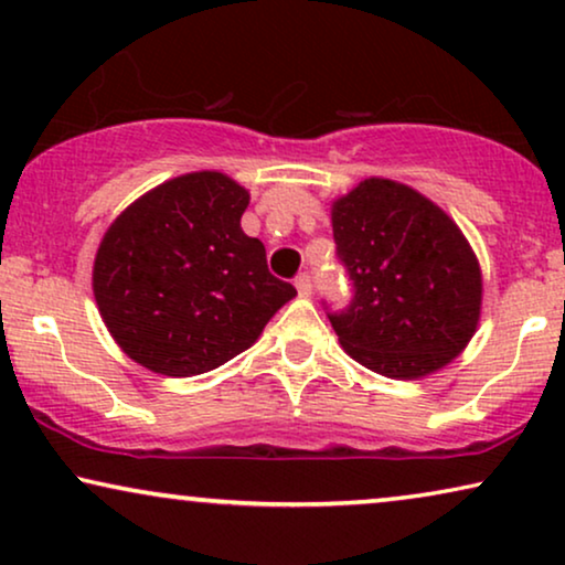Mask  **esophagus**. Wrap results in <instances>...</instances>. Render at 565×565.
I'll return each instance as SVG.
<instances>
[{"label":"esophagus","mask_w":565,"mask_h":565,"mask_svg":"<svg viewBox=\"0 0 565 565\" xmlns=\"http://www.w3.org/2000/svg\"><path fill=\"white\" fill-rule=\"evenodd\" d=\"M296 290L300 292V296H303V298H308V296H311V290H313V282H311V275H298L296 277Z\"/></svg>","instance_id":"esophagus-1"}]
</instances>
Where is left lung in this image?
<instances>
[{
	"label": "left lung",
	"instance_id": "obj_1",
	"mask_svg": "<svg viewBox=\"0 0 565 565\" xmlns=\"http://www.w3.org/2000/svg\"><path fill=\"white\" fill-rule=\"evenodd\" d=\"M354 296L329 313L339 344L377 375L414 381L458 358L481 321L473 246L443 207L404 182L367 177L331 203Z\"/></svg>",
	"mask_w": 565,
	"mask_h": 565
}]
</instances>
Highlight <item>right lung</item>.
Listing matches in <instances>:
<instances>
[{"mask_svg":"<svg viewBox=\"0 0 565 565\" xmlns=\"http://www.w3.org/2000/svg\"><path fill=\"white\" fill-rule=\"evenodd\" d=\"M249 190L223 172H190L134 200L99 242L92 290L130 360L169 377L215 370L257 342L296 298L246 236Z\"/></svg>","mask_w":565,"mask_h":565,"instance_id":"obj_1","label":"right lung"}]
</instances>
